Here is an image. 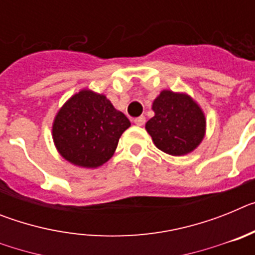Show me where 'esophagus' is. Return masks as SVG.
Here are the masks:
<instances>
[{
    "mask_svg": "<svg viewBox=\"0 0 255 255\" xmlns=\"http://www.w3.org/2000/svg\"><path fill=\"white\" fill-rule=\"evenodd\" d=\"M134 124H135V125H138V126L144 125V124H145V117H144V116L136 117V119H134Z\"/></svg>",
    "mask_w": 255,
    "mask_h": 255,
    "instance_id": "esophagus-1",
    "label": "esophagus"
}]
</instances>
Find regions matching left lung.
Here are the masks:
<instances>
[{"label":"left lung","instance_id":"8db88e82","mask_svg":"<svg viewBox=\"0 0 255 255\" xmlns=\"http://www.w3.org/2000/svg\"><path fill=\"white\" fill-rule=\"evenodd\" d=\"M154 116L145 124L155 147L171 155L193 152L206 134V117L190 96L162 91L153 101Z\"/></svg>","mask_w":255,"mask_h":255}]
</instances>
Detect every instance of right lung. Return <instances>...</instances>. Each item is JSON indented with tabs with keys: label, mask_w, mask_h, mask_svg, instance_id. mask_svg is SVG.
<instances>
[{
	"label": "right lung",
	"mask_w": 255,
	"mask_h": 255,
	"mask_svg": "<svg viewBox=\"0 0 255 255\" xmlns=\"http://www.w3.org/2000/svg\"><path fill=\"white\" fill-rule=\"evenodd\" d=\"M130 126L103 94L83 89L57 112L52 138L58 153L70 163L96 168L114 155L119 139Z\"/></svg>",
	"instance_id": "1"
}]
</instances>
